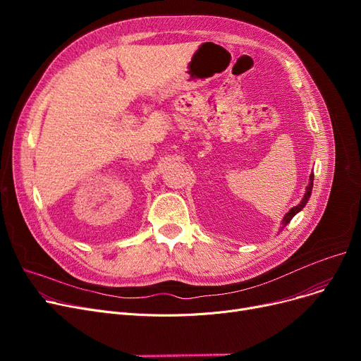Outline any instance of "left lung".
<instances>
[{
  "label": "left lung",
  "mask_w": 361,
  "mask_h": 361,
  "mask_svg": "<svg viewBox=\"0 0 361 361\" xmlns=\"http://www.w3.org/2000/svg\"><path fill=\"white\" fill-rule=\"evenodd\" d=\"M313 173L310 174V183H309V185H307V190H306V195H305V197H302V200L300 202V204H297V206H294L293 207V209H290V212L286 215V216H283V225H282V228H283V226H286L293 218H294V215L297 214V212H300L301 209H302V207H305L306 206V203H307V200H309V197H310V195H312V187H313Z\"/></svg>",
  "instance_id": "left-lung-1"
}]
</instances>
